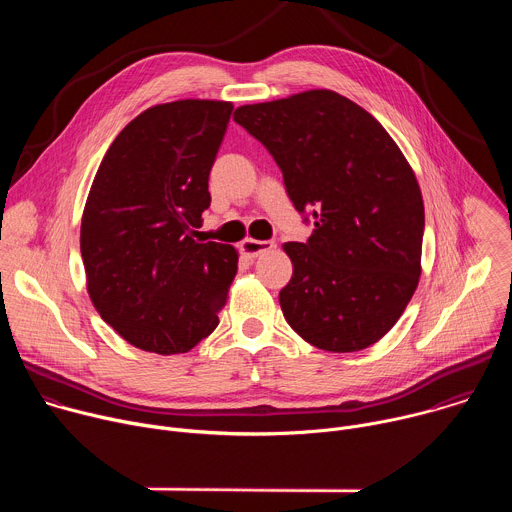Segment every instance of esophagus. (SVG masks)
<instances>
[{"mask_svg": "<svg viewBox=\"0 0 512 512\" xmlns=\"http://www.w3.org/2000/svg\"><path fill=\"white\" fill-rule=\"evenodd\" d=\"M275 245H273V241H257V239H245L243 243H241V251L245 253V255H249V257H259V255H263V253H267V251H271Z\"/></svg>", "mask_w": 512, "mask_h": 512, "instance_id": "1", "label": "esophagus"}]
</instances>
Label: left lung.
Segmentation results:
<instances>
[{"instance_id":"8db88e82","label":"left lung","mask_w":512,"mask_h":512,"mask_svg":"<svg viewBox=\"0 0 512 512\" xmlns=\"http://www.w3.org/2000/svg\"><path fill=\"white\" fill-rule=\"evenodd\" d=\"M235 121L271 154L306 243H285L287 324L328 352L375 344L419 281L425 212L413 170L383 125L334 91L243 105Z\"/></svg>"}]
</instances>
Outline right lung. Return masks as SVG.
I'll return each mask as SVG.
<instances>
[{
	"instance_id": "obj_1",
	"label": "right lung",
	"mask_w": 512,
	"mask_h": 512,
	"mask_svg": "<svg viewBox=\"0 0 512 512\" xmlns=\"http://www.w3.org/2000/svg\"><path fill=\"white\" fill-rule=\"evenodd\" d=\"M233 105L174 101L137 115L111 143L93 180L81 255L89 296L129 344L192 350L218 326L239 253L198 243L208 176Z\"/></svg>"
}]
</instances>
